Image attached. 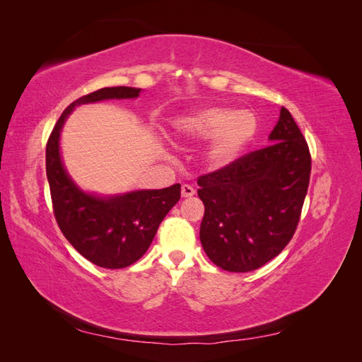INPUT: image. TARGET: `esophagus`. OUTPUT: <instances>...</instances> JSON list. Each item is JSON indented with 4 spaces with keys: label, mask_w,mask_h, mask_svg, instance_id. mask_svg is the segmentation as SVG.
<instances>
[{
    "label": "esophagus",
    "mask_w": 362,
    "mask_h": 362,
    "mask_svg": "<svg viewBox=\"0 0 362 362\" xmlns=\"http://www.w3.org/2000/svg\"><path fill=\"white\" fill-rule=\"evenodd\" d=\"M181 194H182V198H192V196L194 194V189L190 184H182Z\"/></svg>",
    "instance_id": "1"
}]
</instances>
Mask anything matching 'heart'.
<instances>
[{"label":"heart","mask_w":362,"mask_h":362,"mask_svg":"<svg viewBox=\"0 0 362 362\" xmlns=\"http://www.w3.org/2000/svg\"><path fill=\"white\" fill-rule=\"evenodd\" d=\"M257 117L247 110L231 113L221 107L204 108L175 122V131L182 139H211L206 157L216 168H223L238 158L257 133Z\"/></svg>","instance_id":"heart-1"}]
</instances>
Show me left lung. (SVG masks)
Wrapping results in <instances>:
<instances>
[{
    "mask_svg": "<svg viewBox=\"0 0 362 362\" xmlns=\"http://www.w3.org/2000/svg\"><path fill=\"white\" fill-rule=\"evenodd\" d=\"M270 145L198 178L205 213L201 243L217 267L252 272L279 255L298 228L311 154L286 107Z\"/></svg>",
    "mask_w": 362,
    "mask_h": 362,
    "instance_id": "obj_1",
    "label": "left lung"
}]
</instances>
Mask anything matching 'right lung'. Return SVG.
<instances>
[{"label":"right lung","mask_w":362,"mask_h":362,"mask_svg":"<svg viewBox=\"0 0 362 362\" xmlns=\"http://www.w3.org/2000/svg\"><path fill=\"white\" fill-rule=\"evenodd\" d=\"M134 87H104L74 101L59 117L47 144V177L54 216L68 242L93 264L124 269L144 257L163 218L181 198V185L100 198L80 190L60 158V131L76 105L137 98Z\"/></svg>","instance_id":"add662e5"}]
</instances>
